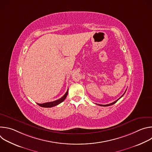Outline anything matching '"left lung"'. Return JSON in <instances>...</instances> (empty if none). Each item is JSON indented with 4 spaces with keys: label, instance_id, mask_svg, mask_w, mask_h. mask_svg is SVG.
Here are the masks:
<instances>
[{
    "label": "left lung",
    "instance_id": "1",
    "mask_svg": "<svg viewBox=\"0 0 152 152\" xmlns=\"http://www.w3.org/2000/svg\"><path fill=\"white\" fill-rule=\"evenodd\" d=\"M126 91L124 92V93H126ZM124 94H123V95H122V96H121V97H120L118 99H117V100H115V102H113V103H111L107 104H99V105H100V106H110V105H112V104H113L115 103H116V102H117V101H118V100H119V99H120L121 97H122L123 96V95L124 94Z\"/></svg>",
    "mask_w": 152,
    "mask_h": 152
}]
</instances>
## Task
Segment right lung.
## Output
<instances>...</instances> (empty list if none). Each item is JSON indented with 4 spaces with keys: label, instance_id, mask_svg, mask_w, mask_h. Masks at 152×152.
I'll list each match as a JSON object with an SVG mask.
<instances>
[{
    "label": "right lung",
    "instance_id": "right-lung-1",
    "mask_svg": "<svg viewBox=\"0 0 152 152\" xmlns=\"http://www.w3.org/2000/svg\"><path fill=\"white\" fill-rule=\"evenodd\" d=\"M68 91H69V89L67 90L66 93L61 98H60L58 100H56L55 101L53 102H47V103H37L39 106L41 107H51L55 106L58 105V104L61 103V102H62L65 99H66L67 94H68Z\"/></svg>",
    "mask_w": 152,
    "mask_h": 152
}]
</instances>
